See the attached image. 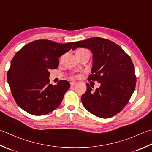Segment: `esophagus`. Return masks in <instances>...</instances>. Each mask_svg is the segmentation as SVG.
Masks as SVG:
<instances>
[{"label":"esophagus","instance_id":"1","mask_svg":"<svg viewBox=\"0 0 152 152\" xmlns=\"http://www.w3.org/2000/svg\"><path fill=\"white\" fill-rule=\"evenodd\" d=\"M76 84V82H74V81H73V82H70V85H71V86H74Z\"/></svg>","mask_w":152,"mask_h":152}]
</instances>
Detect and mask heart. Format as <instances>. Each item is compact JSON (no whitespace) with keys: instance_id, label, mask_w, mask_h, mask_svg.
I'll return each mask as SVG.
<instances>
[{"instance_id":"b5f03b06","label":"heart","mask_w":152,"mask_h":152,"mask_svg":"<svg viewBox=\"0 0 152 152\" xmlns=\"http://www.w3.org/2000/svg\"><path fill=\"white\" fill-rule=\"evenodd\" d=\"M85 50V49H79L78 50ZM78 50H77V51H78Z\"/></svg>"}]
</instances>
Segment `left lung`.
Masks as SVG:
<instances>
[{
    "label": "left lung",
    "instance_id": "left-lung-1",
    "mask_svg": "<svg viewBox=\"0 0 152 152\" xmlns=\"http://www.w3.org/2000/svg\"><path fill=\"white\" fill-rule=\"evenodd\" d=\"M78 47L91 51L93 64L88 80L101 84L95 91L86 84L87 90L81 97L83 105L96 117H113L125 107L135 90L136 78L131 58L117 44L101 37L77 41L72 50Z\"/></svg>",
    "mask_w": 152,
    "mask_h": 152
}]
</instances>
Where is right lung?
<instances>
[{
  "instance_id": "1",
  "label": "right lung",
  "mask_w": 152,
  "mask_h": 152,
  "mask_svg": "<svg viewBox=\"0 0 152 152\" xmlns=\"http://www.w3.org/2000/svg\"><path fill=\"white\" fill-rule=\"evenodd\" d=\"M74 42L58 43L36 40L23 47L11 61L7 81L20 108L33 115H43L60 105L70 88L66 80L49 84V70L56 69L59 57L72 49Z\"/></svg>"
}]
</instances>
